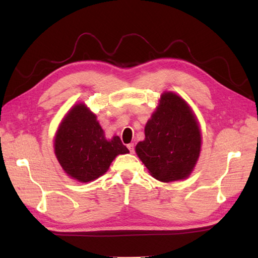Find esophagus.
Returning <instances> with one entry per match:
<instances>
[{"label":"esophagus","mask_w":258,"mask_h":258,"mask_svg":"<svg viewBox=\"0 0 258 258\" xmlns=\"http://www.w3.org/2000/svg\"><path fill=\"white\" fill-rule=\"evenodd\" d=\"M127 148H128V150H130L131 154H134L135 148H134V145H133V143H130V145H127Z\"/></svg>","instance_id":"34e87169"}]
</instances>
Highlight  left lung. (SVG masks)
Instances as JSON below:
<instances>
[{
    "label": "left lung",
    "mask_w": 258,
    "mask_h": 258,
    "mask_svg": "<svg viewBox=\"0 0 258 258\" xmlns=\"http://www.w3.org/2000/svg\"><path fill=\"white\" fill-rule=\"evenodd\" d=\"M145 141L135 151L151 175L161 182L189 176L200 154L202 137L195 115L184 100L166 92L145 128Z\"/></svg>",
    "instance_id": "obj_1"
}]
</instances>
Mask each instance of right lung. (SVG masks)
Instances as JSON below:
<instances>
[{
    "mask_svg": "<svg viewBox=\"0 0 258 258\" xmlns=\"http://www.w3.org/2000/svg\"><path fill=\"white\" fill-rule=\"evenodd\" d=\"M54 152L69 176L80 182H90L103 175L116 156L130 151L118 137L107 140L97 117L81 103L61 121L54 140Z\"/></svg>",
    "mask_w": 258,
    "mask_h": 258,
    "instance_id": "add662e5",
    "label": "right lung"
}]
</instances>
